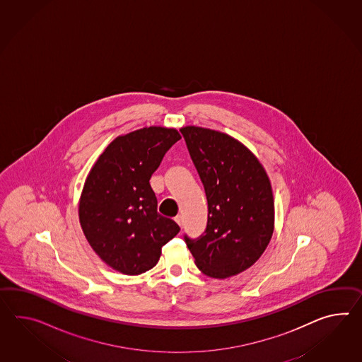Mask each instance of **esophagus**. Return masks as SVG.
Wrapping results in <instances>:
<instances>
[{
  "label": "esophagus",
  "instance_id": "1",
  "mask_svg": "<svg viewBox=\"0 0 362 362\" xmlns=\"http://www.w3.org/2000/svg\"><path fill=\"white\" fill-rule=\"evenodd\" d=\"M175 221H177V225H179L180 228H183V216H180V214H179V216L175 217Z\"/></svg>",
  "mask_w": 362,
  "mask_h": 362
}]
</instances>
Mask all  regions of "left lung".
<instances>
[{"instance_id":"1","label":"left lung","mask_w":362,"mask_h":362,"mask_svg":"<svg viewBox=\"0 0 362 362\" xmlns=\"http://www.w3.org/2000/svg\"><path fill=\"white\" fill-rule=\"evenodd\" d=\"M208 200L203 234L187 247L197 268L214 279L240 274L272 238L274 194L260 162L225 133L200 127L180 129Z\"/></svg>"}]
</instances>
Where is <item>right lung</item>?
Masks as SVG:
<instances>
[{
	"instance_id": "add662e5",
	"label": "right lung",
	"mask_w": 362,
	"mask_h": 362,
	"mask_svg": "<svg viewBox=\"0 0 362 362\" xmlns=\"http://www.w3.org/2000/svg\"><path fill=\"white\" fill-rule=\"evenodd\" d=\"M177 129L149 127L117 137L88 174L80 200V222L90 246L103 262L125 274L158 263L160 248L179 233L174 220L157 212L150 177Z\"/></svg>"
}]
</instances>
